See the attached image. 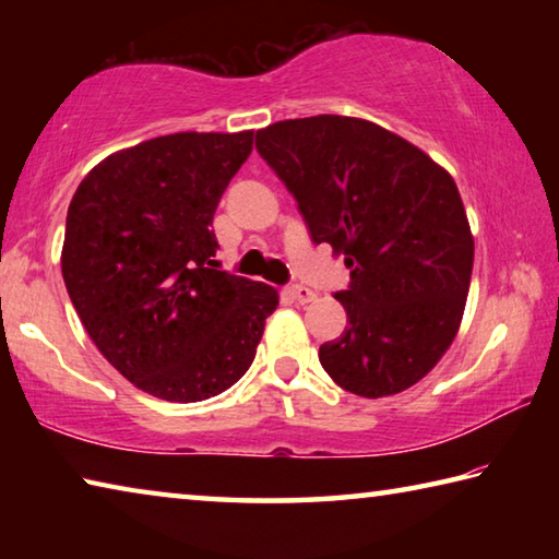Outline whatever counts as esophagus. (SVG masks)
Returning a JSON list of instances; mask_svg holds the SVG:
<instances>
[{
    "instance_id": "obj_1",
    "label": "esophagus",
    "mask_w": 559,
    "mask_h": 559,
    "mask_svg": "<svg viewBox=\"0 0 559 559\" xmlns=\"http://www.w3.org/2000/svg\"><path fill=\"white\" fill-rule=\"evenodd\" d=\"M288 293H290L293 300L300 302V306H306V302H313L318 298V293L306 288V286H293Z\"/></svg>"
}]
</instances>
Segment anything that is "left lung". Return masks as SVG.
<instances>
[{"mask_svg":"<svg viewBox=\"0 0 559 559\" xmlns=\"http://www.w3.org/2000/svg\"><path fill=\"white\" fill-rule=\"evenodd\" d=\"M316 243L353 269L335 298L347 328L320 345L337 386L367 400L409 390L456 337L473 271L459 187L439 163L365 118L313 116L257 132Z\"/></svg>","mask_w":559,"mask_h":559,"instance_id":"1","label":"left lung"}]
</instances>
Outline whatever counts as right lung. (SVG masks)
<instances>
[{"instance_id": "right-lung-1", "label": "right lung", "mask_w": 559, "mask_h": 559, "mask_svg": "<svg viewBox=\"0 0 559 559\" xmlns=\"http://www.w3.org/2000/svg\"><path fill=\"white\" fill-rule=\"evenodd\" d=\"M253 130L175 132L91 169L66 216L61 273L100 355L138 390L202 402L249 370L278 290L216 271L210 229Z\"/></svg>"}]
</instances>
